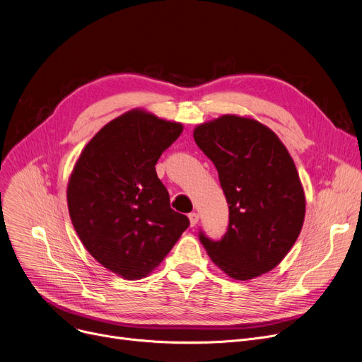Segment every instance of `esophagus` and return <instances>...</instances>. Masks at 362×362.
Wrapping results in <instances>:
<instances>
[{"mask_svg":"<svg viewBox=\"0 0 362 362\" xmlns=\"http://www.w3.org/2000/svg\"><path fill=\"white\" fill-rule=\"evenodd\" d=\"M189 220H190L192 227H194L199 223V214L197 212H190L189 214Z\"/></svg>","mask_w":362,"mask_h":362,"instance_id":"obj_1","label":"esophagus"}]
</instances>
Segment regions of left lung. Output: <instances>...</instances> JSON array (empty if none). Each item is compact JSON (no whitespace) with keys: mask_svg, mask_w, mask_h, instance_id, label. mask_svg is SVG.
Listing matches in <instances>:
<instances>
[{"mask_svg":"<svg viewBox=\"0 0 362 362\" xmlns=\"http://www.w3.org/2000/svg\"><path fill=\"white\" fill-rule=\"evenodd\" d=\"M193 136L218 170L228 204L226 235L215 242L200 233L202 245L236 281L270 272L305 221L306 197L293 157L267 126L235 114L199 124Z\"/></svg>","mask_w":362,"mask_h":362,"instance_id":"obj_1","label":"left lung"}]
</instances>
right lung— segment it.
<instances>
[{
  "label": "right lung",
  "mask_w": 362,
  "mask_h": 362,
  "mask_svg": "<svg viewBox=\"0 0 362 362\" xmlns=\"http://www.w3.org/2000/svg\"><path fill=\"white\" fill-rule=\"evenodd\" d=\"M181 132V123L131 110L100 129L72 169V226L96 262L124 279L150 274L190 226L154 168Z\"/></svg>",
  "instance_id": "obj_1"
}]
</instances>
